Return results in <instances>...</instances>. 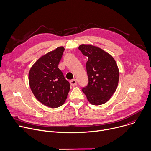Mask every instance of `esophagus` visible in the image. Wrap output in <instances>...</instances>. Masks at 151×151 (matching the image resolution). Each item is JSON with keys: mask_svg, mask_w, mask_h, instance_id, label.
Returning a JSON list of instances; mask_svg holds the SVG:
<instances>
[{"mask_svg": "<svg viewBox=\"0 0 151 151\" xmlns=\"http://www.w3.org/2000/svg\"><path fill=\"white\" fill-rule=\"evenodd\" d=\"M70 83L71 85L73 86V87H75V86H76L77 84H78L77 81H76V80L75 79H73L70 81Z\"/></svg>", "mask_w": 151, "mask_h": 151, "instance_id": "esophagus-1", "label": "esophagus"}]
</instances>
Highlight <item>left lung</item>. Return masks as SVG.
<instances>
[{"instance_id": "obj_1", "label": "left lung", "mask_w": 151, "mask_h": 151, "mask_svg": "<svg viewBox=\"0 0 151 151\" xmlns=\"http://www.w3.org/2000/svg\"><path fill=\"white\" fill-rule=\"evenodd\" d=\"M78 48L88 58L86 63L88 83L82 91L91 104H103L117 88L119 77L117 64L111 55L99 47L82 44Z\"/></svg>"}]
</instances>
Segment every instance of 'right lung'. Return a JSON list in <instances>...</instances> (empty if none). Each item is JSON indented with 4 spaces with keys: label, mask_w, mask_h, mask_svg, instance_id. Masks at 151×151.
<instances>
[{
    "label": "right lung",
    "mask_w": 151,
    "mask_h": 151,
    "mask_svg": "<svg viewBox=\"0 0 151 151\" xmlns=\"http://www.w3.org/2000/svg\"><path fill=\"white\" fill-rule=\"evenodd\" d=\"M64 48L60 47L40 57L29 73L31 90L43 104L51 108L60 107L65 102L70 83L58 69Z\"/></svg>",
    "instance_id": "right-lung-1"
}]
</instances>
